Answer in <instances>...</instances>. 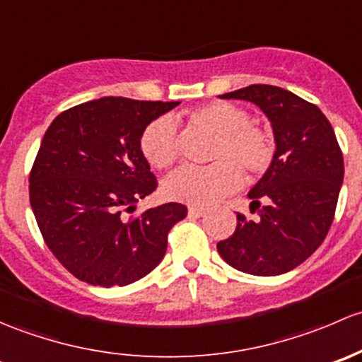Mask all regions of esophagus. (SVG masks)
Segmentation results:
<instances>
[{"label": "esophagus", "mask_w": 362, "mask_h": 362, "mask_svg": "<svg viewBox=\"0 0 362 362\" xmlns=\"http://www.w3.org/2000/svg\"><path fill=\"white\" fill-rule=\"evenodd\" d=\"M206 209L204 207H197V206H189L188 207V216H192V218H200V216L206 214Z\"/></svg>", "instance_id": "obj_1"}]
</instances>
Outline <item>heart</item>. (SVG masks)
<instances>
[{"mask_svg": "<svg viewBox=\"0 0 362 362\" xmlns=\"http://www.w3.org/2000/svg\"><path fill=\"white\" fill-rule=\"evenodd\" d=\"M195 125L216 134L212 160L209 167L185 165L163 181V193L177 202L209 206L235 189L245 176L263 174L274 160V139L262 125L249 120L245 110L226 100H212L193 107L188 113ZM144 158L165 169L177 158L176 125L169 117H160L141 134Z\"/></svg>", "mask_w": 362, "mask_h": 362, "instance_id": "b5f03b06", "label": "heart"}]
</instances>
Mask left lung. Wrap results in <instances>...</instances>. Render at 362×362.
Returning <instances> with one entry per match:
<instances>
[{
    "label": "left lung",
    "mask_w": 362,
    "mask_h": 362,
    "mask_svg": "<svg viewBox=\"0 0 362 362\" xmlns=\"http://www.w3.org/2000/svg\"><path fill=\"white\" fill-rule=\"evenodd\" d=\"M219 98L256 104L272 124L275 153L247 193L259 219L237 214L235 232L218 242V252L245 274H286L322 244L333 223L344 182L334 130L315 104L274 85H249Z\"/></svg>",
    "instance_id": "obj_1"
}]
</instances>
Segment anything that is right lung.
Returning a JSON list of instances; mask_svg holds the SVG:
<instances>
[{"instance_id": "right-lung-1", "label": "right lung", "mask_w": 362, "mask_h": 362, "mask_svg": "<svg viewBox=\"0 0 362 362\" xmlns=\"http://www.w3.org/2000/svg\"><path fill=\"white\" fill-rule=\"evenodd\" d=\"M177 104L100 98L62 111L45 132L29 200L48 249L80 281L127 286L162 262L186 207L163 204L130 219L122 212L155 192L141 134Z\"/></svg>"}]
</instances>
